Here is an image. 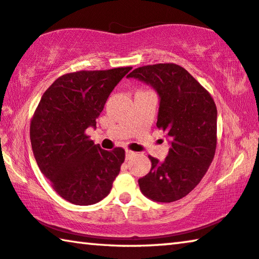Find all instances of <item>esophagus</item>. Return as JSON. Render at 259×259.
Listing matches in <instances>:
<instances>
[{"label": "esophagus", "mask_w": 259, "mask_h": 259, "mask_svg": "<svg viewBox=\"0 0 259 259\" xmlns=\"http://www.w3.org/2000/svg\"><path fill=\"white\" fill-rule=\"evenodd\" d=\"M134 155H136V153H134V152L126 151V160H131Z\"/></svg>", "instance_id": "esophagus-1"}]
</instances>
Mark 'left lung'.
Here are the masks:
<instances>
[{
	"label": "left lung",
	"mask_w": 259,
	"mask_h": 259,
	"mask_svg": "<svg viewBox=\"0 0 259 259\" xmlns=\"http://www.w3.org/2000/svg\"><path fill=\"white\" fill-rule=\"evenodd\" d=\"M127 78L155 90L160 98L156 126L170 138L166 159L160 162L149 156L152 168L139 179V187L152 201H178L200 183L215 155V102L188 71L173 63L138 67Z\"/></svg>",
	"instance_id": "1"
}]
</instances>
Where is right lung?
I'll return each instance as SVG.
<instances>
[{
  "mask_svg": "<svg viewBox=\"0 0 259 259\" xmlns=\"http://www.w3.org/2000/svg\"><path fill=\"white\" fill-rule=\"evenodd\" d=\"M130 70L131 66L66 73L44 92L33 113V156L52 188L71 203L102 201L120 171L125 151H105L85 131L96 128L108 96Z\"/></svg>",
  "mask_w": 259,
  "mask_h": 259,
  "instance_id": "right-lung-1",
  "label": "right lung"
}]
</instances>
